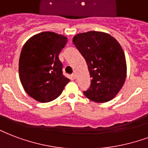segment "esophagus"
I'll list each match as a JSON object with an SVG mask.
<instances>
[{"instance_id": "obj_1", "label": "esophagus", "mask_w": 148, "mask_h": 148, "mask_svg": "<svg viewBox=\"0 0 148 148\" xmlns=\"http://www.w3.org/2000/svg\"><path fill=\"white\" fill-rule=\"evenodd\" d=\"M71 77H72L73 79H75V77H76V74H71Z\"/></svg>"}]
</instances>
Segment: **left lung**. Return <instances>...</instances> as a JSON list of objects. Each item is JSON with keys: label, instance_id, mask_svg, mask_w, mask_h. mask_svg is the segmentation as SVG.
Listing matches in <instances>:
<instances>
[{"label": "left lung", "instance_id": "1", "mask_svg": "<svg viewBox=\"0 0 148 148\" xmlns=\"http://www.w3.org/2000/svg\"><path fill=\"white\" fill-rule=\"evenodd\" d=\"M73 43L85 58L92 78L85 96L96 103L111 100L126 77L125 57L120 44L110 34L98 31L77 34Z\"/></svg>", "mask_w": 148, "mask_h": 148}]
</instances>
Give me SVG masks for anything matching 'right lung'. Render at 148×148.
Masks as SVG:
<instances>
[{
	"mask_svg": "<svg viewBox=\"0 0 148 148\" xmlns=\"http://www.w3.org/2000/svg\"><path fill=\"white\" fill-rule=\"evenodd\" d=\"M66 42L65 36L47 31L33 36L23 47L19 78L26 92L37 101L48 103L56 99L70 82L63 74L59 60Z\"/></svg>",
	"mask_w": 148,
	"mask_h": 148,
	"instance_id": "obj_1",
	"label": "right lung"
}]
</instances>
